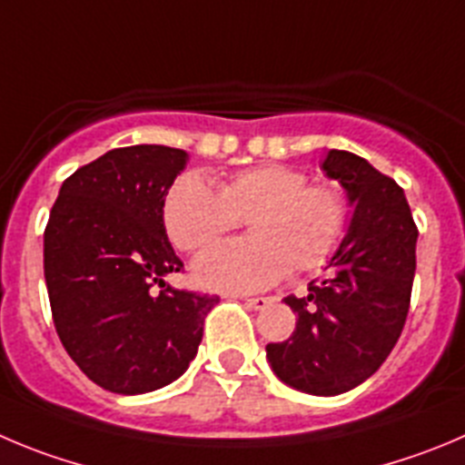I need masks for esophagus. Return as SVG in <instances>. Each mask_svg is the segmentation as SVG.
<instances>
[{
	"label": "esophagus",
	"mask_w": 465,
	"mask_h": 465,
	"mask_svg": "<svg viewBox=\"0 0 465 465\" xmlns=\"http://www.w3.org/2000/svg\"><path fill=\"white\" fill-rule=\"evenodd\" d=\"M242 302H245L250 310H266L268 305L272 302V298L268 296H259V298H242Z\"/></svg>",
	"instance_id": "esophagus-1"
}]
</instances>
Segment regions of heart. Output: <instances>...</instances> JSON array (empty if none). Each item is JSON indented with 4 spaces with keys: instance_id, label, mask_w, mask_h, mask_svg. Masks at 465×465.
<instances>
[{
    "instance_id": "obj_1",
    "label": "heart",
    "mask_w": 465,
    "mask_h": 465,
    "mask_svg": "<svg viewBox=\"0 0 465 465\" xmlns=\"http://www.w3.org/2000/svg\"><path fill=\"white\" fill-rule=\"evenodd\" d=\"M163 220L185 252H202L247 220L250 241L203 252L193 275L203 289L250 293L280 282L289 268L323 266L344 241L349 206L340 190L310 185L298 169L257 164L220 179L218 190L202 173H183L164 197Z\"/></svg>"
}]
</instances>
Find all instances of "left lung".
Listing matches in <instances>:
<instances>
[{
  "mask_svg": "<svg viewBox=\"0 0 465 465\" xmlns=\"http://www.w3.org/2000/svg\"><path fill=\"white\" fill-rule=\"evenodd\" d=\"M321 169L344 188L353 215L328 277L310 284L305 298H284L296 331L268 344L266 358L289 388L335 397L370 379L401 335L418 227L403 190L360 155L331 149Z\"/></svg>",
  "mask_w": 465,
  "mask_h": 465,
  "instance_id": "obj_1",
  "label": "left lung"
}]
</instances>
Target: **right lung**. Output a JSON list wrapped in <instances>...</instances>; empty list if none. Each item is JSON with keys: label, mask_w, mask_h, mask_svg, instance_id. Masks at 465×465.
I'll return each instance as SVG.
<instances>
[{"label": "right lung", "mask_w": 465, "mask_h": 465, "mask_svg": "<svg viewBox=\"0 0 465 465\" xmlns=\"http://www.w3.org/2000/svg\"><path fill=\"white\" fill-rule=\"evenodd\" d=\"M190 155L160 144L112 149L64 181L43 236L56 335L95 385L144 394L194 360L218 296L164 282L183 271L163 206ZM163 286L155 294L153 286Z\"/></svg>", "instance_id": "add662e5"}]
</instances>
